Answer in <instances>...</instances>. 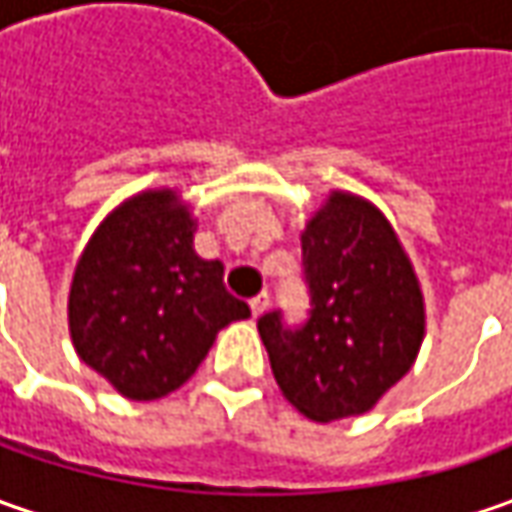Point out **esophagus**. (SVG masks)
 <instances>
[{
    "label": "esophagus",
    "instance_id": "1",
    "mask_svg": "<svg viewBox=\"0 0 512 512\" xmlns=\"http://www.w3.org/2000/svg\"><path fill=\"white\" fill-rule=\"evenodd\" d=\"M267 305H270V296H267V293H259L256 299H250V313H253V319H259L267 310Z\"/></svg>",
    "mask_w": 512,
    "mask_h": 512
}]
</instances>
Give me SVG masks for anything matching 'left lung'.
<instances>
[{
    "label": "left lung",
    "mask_w": 512,
    "mask_h": 512,
    "mask_svg": "<svg viewBox=\"0 0 512 512\" xmlns=\"http://www.w3.org/2000/svg\"><path fill=\"white\" fill-rule=\"evenodd\" d=\"M310 319L287 330L259 319L276 384L313 422L362 416L413 367L424 342V296L399 233L379 207L330 190L302 230Z\"/></svg>",
    "instance_id": "obj_1"
}]
</instances>
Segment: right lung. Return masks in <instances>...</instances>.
I'll return each mask as SVG.
<instances>
[{
    "label": "right lung",
    "instance_id": "add662e5",
    "mask_svg": "<svg viewBox=\"0 0 512 512\" xmlns=\"http://www.w3.org/2000/svg\"><path fill=\"white\" fill-rule=\"evenodd\" d=\"M196 219L173 187L113 207L82 250L68 296L79 359L133 402L162 399L205 362L216 333L250 316L219 259L193 250Z\"/></svg>",
    "mask_w": 512,
    "mask_h": 512
}]
</instances>
